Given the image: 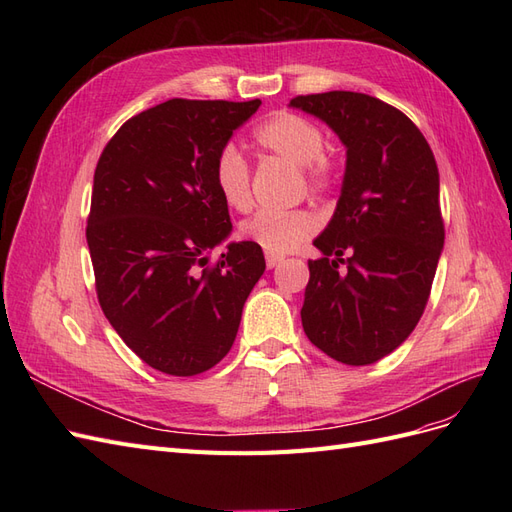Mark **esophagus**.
<instances>
[{
  "instance_id": "esophagus-1",
  "label": "esophagus",
  "mask_w": 512,
  "mask_h": 512,
  "mask_svg": "<svg viewBox=\"0 0 512 512\" xmlns=\"http://www.w3.org/2000/svg\"><path fill=\"white\" fill-rule=\"evenodd\" d=\"M282 260H284V256H280V254H267V267L273 269V267L280 265Z\"/></svg>"
}]
</instances>
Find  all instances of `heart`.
Here are the masks:
<instances>
[{
    "label": "heart",
    "instance_id": "1",
    "mask_svg": "<svg viewBox=\"0 0 512 512\" xmlns=\"http://www.w3.org/2000/svg\"><path fill=\"white\" fill-rule=\"evenodd\" d=\"M258 147L294 166H301L307 185L316 192L329 190L337 179L335 162L322 151L324 134L312 119L280 111L262 121L254 132ZM213 181L224 205L232 211L252 207V179L241 151L232 145L220 149L213 166ZM316 230V218L307 211H260L241 224V237L269 254L294 250Z\"/></svg>",
    "mask_w": 512,
    "mask_h": 512
}]
</instances>
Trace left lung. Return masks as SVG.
<instances>
[{
  "mask_svg": "<svg viewBox=\"0 0 512 512\" xmlns=\"http://www.w3.org/2000/svg\"><path fill=\"white\" fill-rule=\"evenodd\" d=\"M290 106L346 147L342 194L314 239L322 256L307 262L303 331L331 359L371 365L406 342L427 305L444 247L438 164L421 130L378 98L327 91Z\"/></svg>",
  "mask_w": 512,
  "mask_h": 512,
  "instance_id": "obj_1",
  "label": "left lung"
}]
</instances>
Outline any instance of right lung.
Wrapping results in <instances>:
<instances>
[{"instance_id": "add662e5", "label": "right lung", "mask_w": 512, "mask_h": 512, "mask_svg": "<svg viewBox=\"0 0 512 512\" xmlns=\"http://www.w3.org/2000/svg\"><path fill=\"white\" fill-rule=\"evenodd\" d=\"M260 104L162 102L123 123L98 160L87 220L98 301L126 346L162 374L218 365L265 273L250 241H230L209 267L232 232L215 158Z\"/></svg>"}]
</instances>
